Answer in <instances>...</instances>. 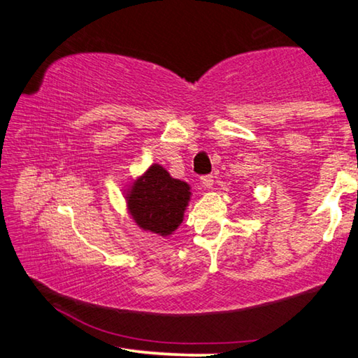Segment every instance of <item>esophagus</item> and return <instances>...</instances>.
Returning <instances> with one entry per match:
<instances>
[{
	"instance_id": "esophagus-1",
	"label": "esophagus",
	"mask_w": 358,
	"mask_h": 358,
	"mask_svg": "<svg viewBox=\"0 0 358 358\" xmlns=\"http://www.w3.org/2000/svg\"><path fill=\"white\" fill-rule=\"evenodd\" d=\"M201 181H202L203 187H213V183H215V180H213V177H211V175H205V177L201 178Z\"/></svg>"
}]
</instances>
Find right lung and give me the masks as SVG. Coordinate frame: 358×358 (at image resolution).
I'll return each mask as SVG.
<instances>
[{
    "mask_svg": "<svg viewBox=\"0 0 358 358\" xmlns=\"http://www.w3.org/2000/svg\"><path fill=\"white\" fill-rule=\"evenodd\" d=\"M189 199V185L172 178L159 164H153L132 185L128 207L138 227L167 237L183 221Z\"/></svg>",
    "mask_w": 358,
    "mask_h": 358,
    "instance_id": "add662e5",
    "label": "right lung"
}]
</instances>
